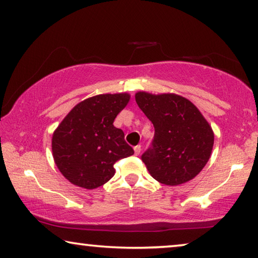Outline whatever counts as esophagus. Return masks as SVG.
Masks as SVG:
<instances>
[{
    "instance_id": "1",
    "label": "esophagus",
    "mask_w": 258,
    "mask_h": 258,
    "mask_svg": "<svg viewBox=\"0 0 258 258\" xmlns=\"http://www.w3.org/2000/svg\"><path fill=\"white\" fill-rule=\"evenodd\" d=\"M141 150H142V146L141 145H136L134 148V152H135V154H136V156H138V154L141 153Z\"/></svg>"
}]
</instances>
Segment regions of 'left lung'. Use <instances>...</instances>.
Wrapping results in <instances>:
<instances>
[{
    "label": "left lung",
    "instance_id": "left-lung-1",
    "mask_svg": "<svg viewBox=\"0 0 258 258\" xmlns=\"http://www.w3.org/2000/svg\"><path fill=\"white\" fill-rule=\"evenodd\" d=\"M135 99L154 126L152 146L142 156L149 173L166 185L192 180L211 156V125L191 101L179 94L141 91Z\"/></svg>",
    "mask_w": 258,
    "mask_h": 258
}]
</instances>
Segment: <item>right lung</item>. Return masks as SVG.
I'll use <instances>...</instances> for the list:
<instances>
[{"label": "right lung", "instance_id": "add662e5", "mask_svg": "<svg viewBox=\"0 0 258 258\" xmlns=\"http://www.w3.org/2000/svg\"><path fill=\"white\" fill-rule=\"evenodd\" d=\"M129 100V93L88 98L55 129L51 138L54 161L71 183L85 189L100 187L114 176L117 160L133 156L123 132L113 124Z\"/></svg>", "mask_w": 258, "mask_h": 258}]
</instances>
